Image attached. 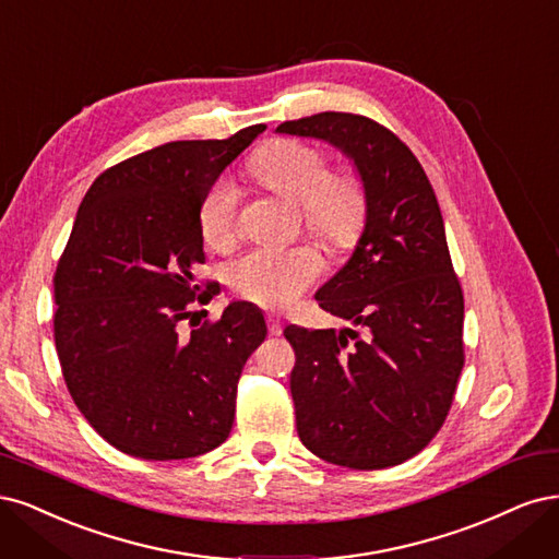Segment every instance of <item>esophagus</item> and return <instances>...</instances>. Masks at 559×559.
<instances>
[{"label":"esophagus","mask_w":559,"mask_h":559,"mask_svg":"<svg viewBox=\"0 0 559 559\" xmlns=\"http://www.w3.org/2000/svg\"><path fill=\"white\" fill-rule=\"evenodd\" d=\"M266 322H269V332H272L274 336L283 334V320H281L278 313H269V316H266Z\"/></svg>","instance_id":"esophagus-1"}]
</instances>
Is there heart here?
Instances as JSON below:
<instances>
[{
  "label": "heart",
  "mask_w": 559,
  "mask_h": 559,
  "mask_svg": "<svg viewBox=\"0 0 559 559\" xmlns=\"http://www.w3.org/2000/svg\"><path fill=\"white\" fill-rule=\"evenodd\" d=\"M248 169L262 186L301 209L306 229L330 246H353L365 227L367 197L353 174H332L325 153L295 139H278L258 151ZM202 237L227 248L239 231V188L221 178L200 209ZM322 272V258L309 246L253 248L231 264V285L241 297L266 309L293 304Z\"/></svg>",
  "instance_id": "b5f03b06"
}]
</instances>
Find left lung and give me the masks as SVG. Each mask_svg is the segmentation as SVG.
Here are the masks:
<instances>
[{"label": "left lung", "instance_id": "1", "mask_svg": "<svg viewBox=\"0 0 559 559\" xmlns=\"http://www.w3.org/2000/svg\"><path fill=\"white\" fill-rule=\"evenodd\" d=\"M276 132L332 143L367 197L353 255L316 293L350 328L283 332L297 355V435L348 469L402 464L441 429L464 367V297L437 194L406 143L365 116L325 111Z\"/></svg>", "mask_w": 559, "mask_h": 559}]
</instances>
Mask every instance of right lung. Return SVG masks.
<instances>
[{
    "mask_svg": "<svg viewBox=\"0 0 559 559\" xmlns=\"http://www.w3.org/2000/svg\"><path fill=\"white\" fill-rule=\"evenodd\" d=\"M264 130L139 153L99 174L79 206L52 278L56 348L71 400L124 455L186 460L229 437L266 322L250 301L194 320L192 304L211 299L194 278L206 260L200 209Z\"/></svg>",
    "mask_w": 559,
    "mask_h": 559,
    "instance_id": "obj_1",
    "label": "right lung"
}]
</instances>
